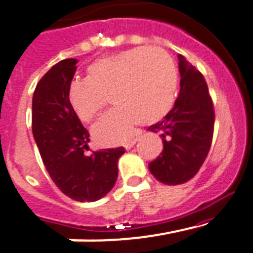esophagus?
<instances>
[{
  "label": "esophagus",
  "mask_w": 253,
  "mask_h": 253,
  "mask_svg": "<svg viewBox=\"0 0 253 253\" xmlns=\"http://www.w3.org/2000/svg\"><path fill=\"white\" fill-rule=\"evenodd\" d=\"M137 141H138V138H134V140H131V141H129V142L125 143V148H126V150H131V148L133 147L134 143L137 142Z\"/></svg>",
  "instance_id": "obj_1"
}]
</instances>
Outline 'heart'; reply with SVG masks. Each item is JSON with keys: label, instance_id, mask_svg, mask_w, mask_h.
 Returning <instances> with one entry per match:
<instances>
[{"label": "heart", "instance_id": "heart-1", "mask_svg": "<svg viewBox=\"0 0 253 253\" xmlns=\"http://www.w3.org/2000/svg\"><path fill=\"white\" fill-rule=\"evenodd\" d=\"M178 88V71L169 52L140 46L100 58L87 67V79L73 80L68 102L81 121L89 122L107 105L116 107L92 128L102 146L124 143L138 124L151 125L172 110Z\"/></svg>", "mask_w": 253, "mask_h": 253}]
</instances>
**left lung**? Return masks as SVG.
Instances as JSON below:
<instances>
[{"label": "left lung", "mask_w": 253, "mask_h": 253, "mask_svg": "<svg viewBox=\"0 0 253 253\" xmlns=\"http://www.w3.org/2000/svg\"><path fill=\"white\" fill-rule=\"evenodd\" d=\"M180 93L162 121L148 127L161 133L164 150L148 167L166 185L187 182L198 172L211 148L214 127L213 102L205 77L178 55Z\"/></svg>", "instance_id": "8db88e82"}]
</instances>
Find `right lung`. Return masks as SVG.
Wrapping results in <instances>:
<instances>
[{"label":"right lung","instance_id":"right-lung-1","mask_svg":"<svg viewBox=\"0 0 253 253\" xmlns=\"http://www.w3.org/2000/svg\"><path fill=\"white\" fill-rule=\"evenodd\" d=\"M77 60L56 63L40 80L32 98V133L52 181L75 201L93 202L117 180L124 147L84 155L89 133L68 102V87Z\"/></svg>","mask_w":253,"mask_h":253}]
</instances>
